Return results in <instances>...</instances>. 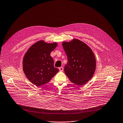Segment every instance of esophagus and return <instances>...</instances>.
<instances>
[{
    "mask_svg": "<svg viewBox=\"0 0 123 123\" xmlns=\"http://www.w3.org/2000/svg\"><path fill=\"white\" fill-rule=\"evenodd\" d=\"M59 70L60 71H63V69H64V68H63V67H60L59 68Z\"/></svg>",
    "mask_w": 123,
    "mask_h": 123,
    "instance_id": "esophagus-1",
    "label": "esophagus"
}]
</instances>
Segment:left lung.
Wrapping results in <instances>:
<instances>
[{"label":"left lung","instance_id":"obj_1","mask_svg":"<svg viewBox=\"0 0 123 123\" xmlns=\"http://www.w3.org/2000/svg\"><path fill=\"white\" fill-rule=\"evenodd\" d=\"M62 46L68 57L64 70L69 80L81 86L93 77L96 68V61L91 49L83 42L74 39L63 42Z\"/></svg>","mask_w":123,"mask_h":123}]
</instances>
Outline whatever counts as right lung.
<instances>
[{
    "mask_svg": "<svg viewBox=\"0 0 123 123\" xmlns=\"http://www.w3.org/2000/svg\"><path fill=\"white\" fill-rule=\"evenodd\" d=\"M56 43H47L40 40L28 49L23 60V69L28 79L37 86L49 83L59 70L54 66L50 53Z\"/></svg>",
    "mask_w": 123,
    "mask_h": 123,
    "instance_id": "obj_1",
    "label": "right lung"
}]
</instances>
